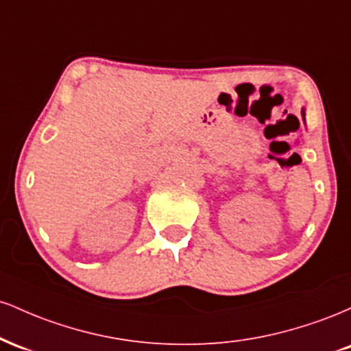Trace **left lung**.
<instances>
[{
    "instance_id": "1",
    "label": "left lung",
    "mask_w": 351,
    "mask_h": 351,
    "mask_svg": "<svg viewBox=\"0 0 351 351\" xmlns=\"http://www.w3.org/2000/svg\"><path fill=\"white\" fill-rule=\"evenodd\" d=\"M302 114H304V112H302Z\"/></svg>"
}]
</instances>
